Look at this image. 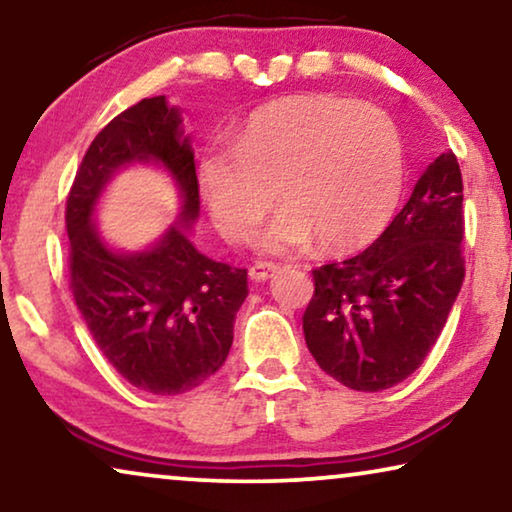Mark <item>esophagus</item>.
<instances>
[{
	"label": "esophagus",
	"instance_id": "esophagus-1",
	"mask_svg": "<svg viewBox=\"0 0 512 512\" xmlns=\"http://www.w3.org/2000/svg\"><path fill=\"white\" fill-rule=\"evenodd\" d=\"M275 272H277L275 263L258 261L249 268V279H251V282H265V279H270L272 275H275Z\"/></svg>",
	"mask_w": 512,
	"mask_h": 512
}]
</instances>
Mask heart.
<instances>
[{"instance_id": "heart-1", "label": "heart", "mask_w": 512, "mask_h": 512, "mask_svg": "<svg viewBox=\"0 0 512 512\" xmlns=\"http://www.w3.org/2000/svg\"><path fill=\"white\" fill-rule=\"evenodd\" d=\"M198 193L219 233L256 237L263 254L310 247L345 254L387 228L403 191V142L382 109L335 95H291L244 118L233 146L209 144L198 158Z\"/></svg>"}]
</instances>
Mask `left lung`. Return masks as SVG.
<instances>
[{
	"label": "left lung",
	"instance_id": "8db88e82",
	"mask_svg": "<svg viewBox=\"0 0 512 512\" xmlns=\"http://www.w3.org/2000/svg\"><path fill=\"white\" fill-rule=\"evenodd\" d=\"M461 202L457 156L440 153L366 251L312 270L303 331L326 375L382 391L422 366L464 282Z\"/></svg>",
	"mask_w": 512,
	"mask_h": 512
}]
</instances>
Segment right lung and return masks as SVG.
<instances>
[{
  "mask_svg": "<svg viewBox=\"0 0 512 512\" xmlns=\"http://www.w3.org/2000/svg\"><path fill=\"white\" fill-rule=\"evenodd\" d=\"M156 164L180 191V216L144 250H116L94 223L110 179ZM200 216L191 137L179 107L146 97L116 116L88 146L67 198L76 307L107 361L132 387L156 396L195 389L228 359L247 270L200 254L191 240Z\"/></svg>",
  "mask_w": 512,
  "mask_h": 512,
  "instance_id": "right-lung-1",
  "label": "right lung"
}]
</instances>
